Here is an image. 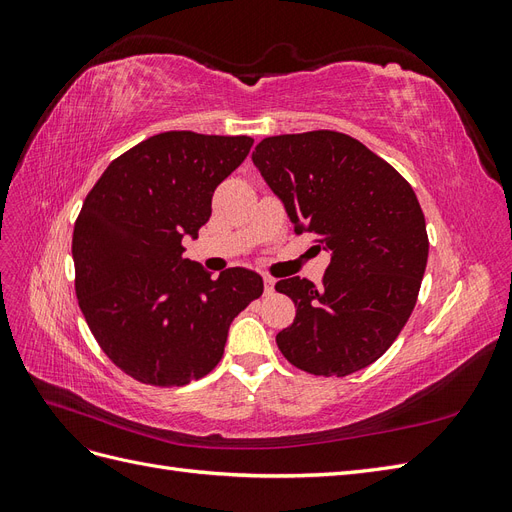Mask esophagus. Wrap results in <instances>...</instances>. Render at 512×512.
Wrapping results in <instances>:
<instances>
[{"instance_id": "obj_1", "label": "esophagus", "mask_w": 512, "mask_h": 512, "mask_svg": "<svg viewBox=\"0 0 512 512\" xmlns=\"http://www.w3.org/2000/svg\"><path fill=\"white\" fill-rule=\"evenodd\" d=\"M273 292H275V280L265 277V294H273Z\"/></svg>"}]
</instances>
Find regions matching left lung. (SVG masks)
Segmentation results:
<instances>
[{
	"mask_svg": "<svg viewBox=\"0 0 512 512\" xmlns=\"http://www.w3.org/2000/svg\"><path fill=\"white\" fill-rule=\"evenodd\" d=\"M252 160L297 232L331 256L322 286L275 284L297 316L277 333L286 359L314 376L354 374L389 350L427 267L425 215L410 183L356 138L316 130L269 136Z\"/></svg>",
	"mask_w": 512,
	"mask_h": 512,
	"instance_id": "left-lung-1",
	"label": "left lung"
}]
</instances>
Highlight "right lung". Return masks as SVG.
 <instances>
[{"instance_id": "1", "label": "right lung", "mask_w": 512, "mask_h": 512, "mask_svg": "<svg viewBox=\"0 0 512 512\" xmlns=\"http://www.w3.org/2000/svg\"><path fill=\"white\" fill-rule=\"evenodd\" d=\"M252 145L250 136L162 132L108 164L85 198L72 235L76 297L108 359L138 382L207 376L230 322L265 288L243 267L213 280L181 245L209 222L215 188Z\"/></svg>"}]
</instances>
